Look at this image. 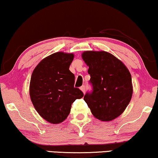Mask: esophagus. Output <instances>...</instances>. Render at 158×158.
Returning <instances> with one entry per match:
<instances>
[{
    "label": "esophagus",
    "instance_id": "obj_1",
    "mask_svg": "<svg viewBox=\"0 0 158 158\" xmlns=\"http://www.w3.org/2000/svg\"><path fill=\"white\" fill-rule=\"evenodd\" d=\"M80 89H81L82 91H83V94H85V85H82L81 87V88H80Z\"/></svg>",
    "mask_w": 158,
    "mask_h": 158
}]
</instances>
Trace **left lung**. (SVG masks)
Here are the masks:
<instances>
[{"label":"left lung","mask_w":158,"mask_h":158,"mask_svg":"<svg viewBox=\"0 0 158 158\" xmlns=\"http://www.w3.org/2000/svg\"><path fill=\"white\" fill-rule=\"evenodd\" d=\"M82 58L89 67L93 91L84 101L93 115L102 122L119 116L130 102L133 93L130 73L125 64L105 51H85Z\"/></svg>","instance_id":"1"}]
</instances>
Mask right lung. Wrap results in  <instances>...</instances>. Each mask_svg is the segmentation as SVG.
I'll use <instances>...</instances> for the list:
<instances>
[{
    "mask_svg": "<svg viewBox=\"0 0 158 158\" xmlns=\"http://www.w3.org/2000/svg\"><path fill=\"white\" fill-rule=\"evenodd\" d=\"M74 55L58 52L45 57L31 74L29 95L38 114L51 124L64 121L71 105L83 94L74 87L75 75L69 70Z\"/></svg>",
    "mask_w": 158,
    "mask_h": 158,
    "instance_id": "obj_1",
    "label": "right lung"
}]
</instances>
